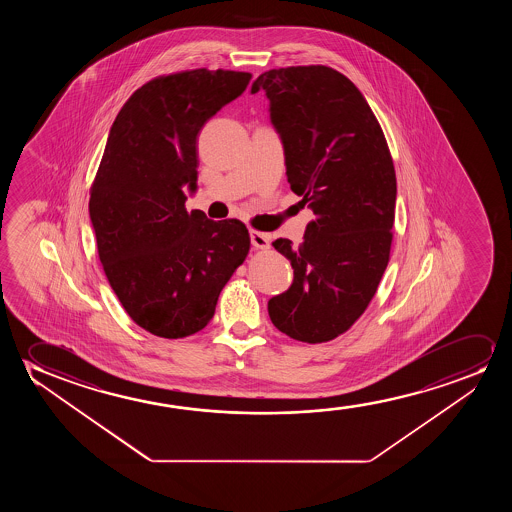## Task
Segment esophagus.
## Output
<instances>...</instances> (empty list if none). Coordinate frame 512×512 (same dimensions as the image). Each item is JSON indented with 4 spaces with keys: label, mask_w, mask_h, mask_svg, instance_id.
I'll use <instances>...</instances> for the list:
<instances>
[{
    "label": "esophagus",
    "mask_w": 512,
    "mask_h": 512,
    "mask_svg": "<svg viewBox=\"0 0 512 512\" xmlns=\"http://www.w3.org/2000/svg\"><path fill=\"white\" fill-rule=\"evenodd\" d=\"M250 239H252L253 248H259V250H267L269 246H271V241H269V236L264 234V232L252 231L250 232Z\"/></svg>",
    "instance_id": "esophagus-1"
}]
</instances>
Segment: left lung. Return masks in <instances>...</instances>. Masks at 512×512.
Segmentation results:
<instances>
[{"label":"left lung","instance_id":"left-lung-1","mask_svg":"<svg viewBox=\"0 0 512 512\" xmlns=\"http://www.w3.org/2000/svg\"><path fill=\"white\" fill-rule=\"evenodd\" d=\"M266 92L285 148L288 183L315 213L301 245L280 238L294 281L267 309L283 334L325 343L362 316L385 273L395 220L397 180L383 129L350 78L329 66L264 71L252 92Z\"/></svg>","mask_w":512,"mask_h":512}]
</instances>
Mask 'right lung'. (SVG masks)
Listing matches in <instances>:
<instances>
[{
	"label": "right lung",
	"instance_id": "obj_1",
	"mask_svg": "<svg viewBox=\"0 0 512 512\" xmlns=\"http://www.w3.org/2000/svg\"><path fill=\"white\" fill-rule=\"evenodd\" d=\"M245 71H180L141 85L113 122L92 182L99 260L122 308L154 336L203 330L245 262L243 222L185 210L196 189L197 134L250 84Z\"/></svg>",
	"mask_w": 512,
	"mask_h": 512
}]
</instances>
